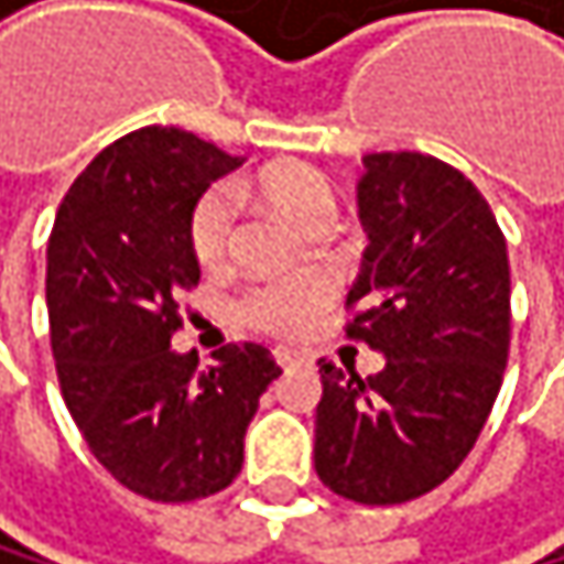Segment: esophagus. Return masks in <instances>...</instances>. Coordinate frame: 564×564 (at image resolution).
I'll list each match as a JSON object with an SVG mask.
<instances>
[{
	"label": "esophagus",
	"instance_id": "esophagus-1",
	"mask_svg": "<svg viewBox=\"0 0 564 564\" xmlns=\"http://www.w3.org/2000/svg\"><path fill=\"white\" fill-rule=\"evenodd\" d=\"M273 358H276V365H280V368H291V365H297V361H301V351L276 348V351H273Z\"/></svg>",
	"mask_w": 564,
	"mask_h": 564
}]
</instances>
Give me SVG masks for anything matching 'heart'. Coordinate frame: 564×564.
<instances>
[{"label":"heart","instance_id":"1","mask_svg":"<svg viewBox=\"0 0 564 564\" xmlns=\"http://www.w3.org/2000/svg\"><path fill=\"white\" fill-rule=\"evenodd\" d=\"M253 188L270 199L288 219L301 226L328 223L335 213V192L317 169L304 162H280L263 169L253 178ZM236 232V192L219 182L209 185L188 213V247L203 267H223ZM332 301L328 280L321 276H291L267 280L243 294L240 314L250 328L276 338H297L321 317Z\"/></svg>","mask_w":564,"mask_h":564}]
</instances>
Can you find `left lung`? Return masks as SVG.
I'll list each match as a JSON object with an SVG mask.
<instances>
[{
  "label": "left lung",
  "mask_w": 564,
  "mask_h": 564,
  "mask_svg": "<svg viewBox=\"0 0 564 564\" xmlns=\"http://www.w3.org/2000/svg\"><path fill=\"white\" fill-rule=\"evenodd\" d=\"M368 250L345 335L386 355L321 365L314 470L355 505L430 494L474 449L511 348L508 243L477 185L420 151H376L358 182Z\"/></svg>",
  "instance_id": "obj_1"
}]
</instances>
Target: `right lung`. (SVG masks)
<instances>
[{"label":"right lung","mask_w":564,"mask_h":564,"mask_svg":"<svg viewBox=\"0 0 564 564\" xmlns=\"http://www.w3.org/2000/svg\"><path fill=\"white\" fill-rule=\"evenodd\" d=\"M240 159L182 128H138L77 175L46 247L50 345L63 402L97 464L162 505L226 490L243 436L280 376L263 345L213 365L172 351L178 294L199 284L188 213Z\"/></svg>","instance_id":"1"}]
</instances>
